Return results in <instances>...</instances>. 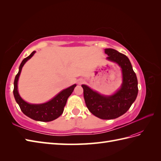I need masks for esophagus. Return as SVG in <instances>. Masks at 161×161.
Here are the masks:
<instances>
[{"label":"esophagus","mask_w":161,"mask_h":161,"mask_svg":"<svg viewBox=\"0 0 161 161\" xmlns=\"http://www.w3.org/2000/svg\"><path fill=\"white\" fill-rule=\"evenodd\" d=\"M83 83V81H82V80H79V81H78V83H79V84H80V83Z\"/></svg>","instance_id":"1"}]
</instances>
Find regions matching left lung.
<instances>
[{"instance_id": "left-lung-1", "label": "left lung", "mask_w": 161, "mask_h": 161, "mask_svg": "<svg viewBox=\"0 0 161 161\" xmlns=\"http://www.w3.org/2000/svg\"><path fill=\"white\" fill-rule=\"evenodd\" d=\"M107 58L117 63L122 68L123 84L116 94L105 96L83 85V95L87 108L96 117L101 119H114L122 116L130 108L138 95L137 77L129 58L114 49H105Z\"/></svg>"}]
</instances>
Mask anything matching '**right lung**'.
<instances>
[{"instance_id":"obj_1","label":"right lung","mask_w":161,"mask_h":161,"mask_svg":"<svg viewBox=\"0 0 161 161\" xmlns=\"http://www.w3.org/2000/svg\"><path fill=\"white\" fill-rule=\"evenodd\" d=\"M35 52H36L34 51L29 56L24 58L22 63H20L19 71L16 74L15 79H14V87L13 91L14 96L16 103L19 104L21 111H22L25 115L27 116L30 119L35 120L42 121V122H49V121L56 119L57 118H58L63 114L67 98H69V96L73 92L74 89L76 86V85L74 84L72 86L60 92L58 95L56 96L50 101L43 103V104H29V103L23 101L20 96L19 92H18V80H19L21 69H22L24 64L31 58Z\"/></svg>"}]
</instances>
